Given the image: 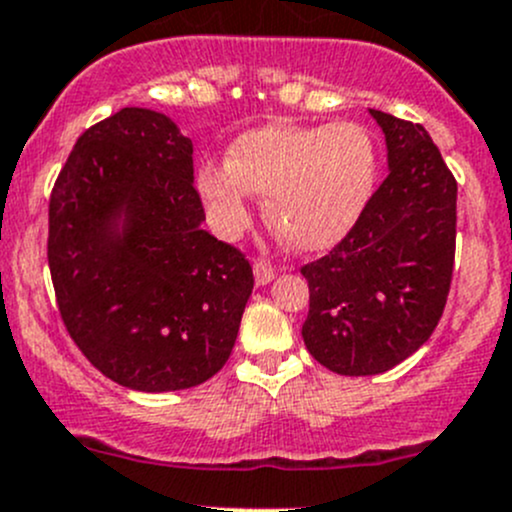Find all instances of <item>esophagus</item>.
<instances>
[{"mask_svg":"<svg viewBox=\"0 0 512 512\" xmlns=\"http://www.w3.org/2000/svg\"><path fill=\"white\" fill-rule=\"evenodd\" d=\"M275 280V267L267 262H255V282L257 285H270Z\"/></svg>","mask_w":512,"mask_h":512,"instance_id":"esophagus-1","label":"esophagus"}]
</instances>
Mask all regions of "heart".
<instances>
[{
	"instance_id": "obj_1",
	"label": "heart",
	"mask_w": 512,
	"mask_h": 512,
	"mask_svg": "<svg viewBox=\"0 0 512 512\" xmlns=\"http://www.w3.org/2000/svg\"><path fill=\"white\" fill-rule=\"evenodd\" d=\"M376 151L356 123L255 128L237 138L227 163H208L198 188L225 237L250 223V198L265 195L272 230L294 250H327L342 240L369 200Z\"/></svg>"
}]
</instances>
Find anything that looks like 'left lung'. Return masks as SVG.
Returning <instances> with one entry per match:
<instances>
[{"mask_svg": "<svg viewBox=\"0 0 512 512\" xmlns=\"http://www.w3.org/2000/svg\"><path fill=\"white\" fill-rule=\"evenodd\" d=\"M389 175L329 255L302 267L309 354L342 376L394 369L418 352L446 307L456 257L458 185L421 123L374 111Z\"/></svg>", "mask_w": 512, "mask_h": 512, "instance_id": "1", "label": "left lung"}]
</instances>
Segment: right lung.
Returning a JSON list of instances; mask_svg holds the SVG:
<instances>
[{
    "mask_svg": "<svg viewBox=\"0 0 512 512\" xmlns=\"http://www.w3.org/2000/svg\"><path fill=\"white\" fill-rule=\"evenodd\" d=\"M203 220L193 143L151 108L81 133L56 178V307L81 354L126 389H190L230 359L255 277Z\"/></svg>",
    "mask_w": 512,
    "mask_h": 512,
    "instance_id": "obj_1",
    "label": "right lung"
}]
</instances>
